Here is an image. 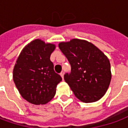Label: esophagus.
<instances>
[{
  "mask_svg": "<svg viewBox=\"0 0 128 128\" xmlns=\"http://www.w3.org/2000/svg\"><path fill=\"white\" fill-rule=\"evenodd\" d=\"M60 76L62 77V78L63 79V76H64V73H63V72H62L60 74Z\"/></svg>",
  "mask_w": 128,
  "mask_h": 128,
  "instance_id": "1",
  "label": "esophagus"
}]
</instances>
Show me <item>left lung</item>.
Returning a JSON list of instances; mask_svg holds the SVG:
<instances>
[{
  "label": "left lung",
  "mask_w": 128,
  "mask_h": 128,
  "mask_svg": "<svg viewBox=\"0 0 128 128\" xmlns=\"http://www.w3.org/2000/svg\"><path fill=\"white\" fill-rule=\"evenodd\" d=\"M58 47L71 65L64 75L75 96L85 103L100 100L111 80L110 63L101 50L87 41L73 39Z\"/></svg>",
  "instance_id": "left-lung-1"
}]
</instances>
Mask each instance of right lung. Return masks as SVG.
<instances>
[{
	"label": "right lung",
	"instance_id": "add662e5",
	"mask_svg": "<svg viewBox=\"0 0 128 128\" xmlns=\"http://www.w3.org/2000/svg\"><path fill=\"white\" fill-rule=\"evenodd\" d=\"M55 45L34 40L25 46L16 60L13 79L23 98L35 105L45 104L56 94L62 78L54 70L50 55Z\"/></svg>",
	"mask_w": 128,
	"mask_h": 128
}]
</instances>
